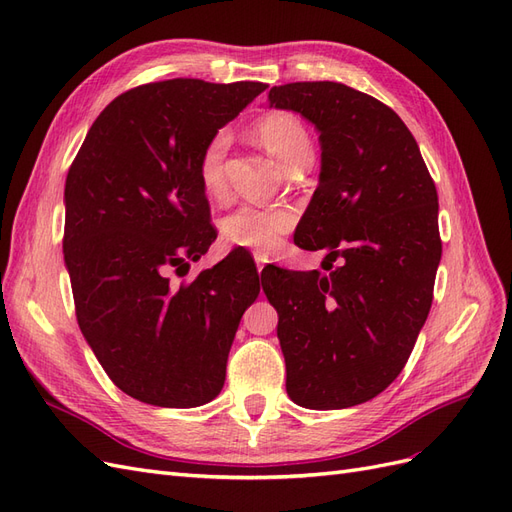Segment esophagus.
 Here are the masks:
<instances>
[{"instance_id":"1","label":"esophagus","mask_w":512,"mask_h":512,"mask_svg":"<svg viewBox=\"0 0 512 512\" xmlns=\"http://www.w3.org/2000/svg\"><path fill=\"white\" fill-rule=\"evenodd\" d=\"M254 258H256V269H258V273H262V269H265V265L269 262L267 254H254Z\"/></svg>"}]
</instances>
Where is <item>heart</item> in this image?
<instances>
[{
  "label": "heart",
  "instance_id": "heart-1",
  "mask_svg": "<svg viewBox=\"0 0 512 512\" xmlns=\"http://www.w3.org/2000/svg\"><path fill=\"white\" fill-rule=\"evenodd\" d=\"M254 134L286 170L297 162L312 160L309 134L303 123L290 113L275 111L258 119ZM228 145L230 134L226 130H218L200 151L196 173L200 188L207 196H222L226 190L224 158ZM294 222H297V215L288 207H258L247 203L232 209L222 220L220 230L230 245L269 252L282 243L294 228Z\"/></svg>",
  "mask_w": 512,
  "mask_h": 512
}]
</instances>
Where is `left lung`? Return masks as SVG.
Returning a JSON list of instances; mask_svg holds the SVG:
<instances>
[{
    "mask_svg": "<svg viewBox=\"0 0 512 512\" xmlns=\"http://www.w3.org/2000/svg\"><path fill=\"white\" fill-rule=\"evenodd\" d=\"M269 106L314 123L320 179L294 230L337 267L275 269L262 282L294 404L342 410L380 395L427 320L442 258L438 192L399 115L342 83H288ZM329 271V269H327Z\"/></svg>",
    "mask_w": 512,
    "mask_h": 512,
    "instance_id": "8db88e82",
    "label": "left lung"
}]
</instances>
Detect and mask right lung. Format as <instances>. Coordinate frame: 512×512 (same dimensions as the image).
Returning <instances> with one entry per match:
<instances>
[{
	"label": "right lung",
	"mask_w": 512,
	"mask_h": 512,
	"mask_svg": "<svg viewBox=\"0 0 512 512\" xmlns=\"http://www.w3.org/2000/svg\"><path fill=\"white\" fill-rule=\"evenodd\" d=\"M265 83L173 79L126 91L89 128L68 170L64 260L76 320L119 389L160 408L220 395L241 316L260 282L228 254L175 284L215 241L198 158Z\"/></svg>",
	"instance_id": "obj_1"
}]
</instances>
